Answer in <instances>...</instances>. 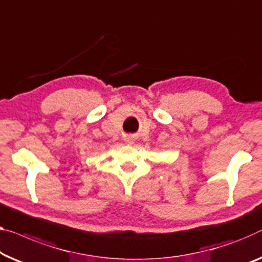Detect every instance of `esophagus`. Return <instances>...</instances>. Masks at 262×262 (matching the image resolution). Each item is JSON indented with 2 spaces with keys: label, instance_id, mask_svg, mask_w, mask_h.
<instances>
[{
  "label": "esophagus",
  "instance_id": "34e87169",
  "mask_svg": "<svg viewBox=\"0 0 262 262\" xmlns=\"http://www.w3.org/2000/svg\"><path fill=\"white\" fill-rule=\"evenodd\" d=\"M124 141H126L127 143H132V136H126V139H124Z\"/></svg>",
  "mask_w": 262,
  "mask_h": 262
}]
</instances>
